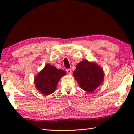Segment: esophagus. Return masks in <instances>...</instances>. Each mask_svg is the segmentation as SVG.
I'll list each match as a JSON object with an SVG mask.
<instances>
[{"label": "esophagus", "mask_w": 134, "mask_h": 134, "mask_svg": "<svg viewBox=\"0 0 134 134\" xmlns=\"http://www.w3.org/2000/svg\"><path fill=\"white\" fill-rule=\"evenodd\" d=\"M66 71H67L69 74H71V69H68L66 70Z\"/></svg>", "instance_id": "1"}]
</instances>
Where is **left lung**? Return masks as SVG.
Listing matches in <instances>:
<instances>
[{
	"instance_id": "left-lung-1",
	"label": "left lung",
	"mask_w": 134,
	"mask_h": 134,
	"mask_svg": "<svg viewBox=\"0 0 134 134\" xmlns=\"http://www.w3.org/2000/svg\"><path fill=\"white\" fill-rule=\"evenodd\" d=\"M73 76L81 89L92 92L103 81L102 69L94 63L83 60L76 65Z\"/></svg>"
}]
</instances>
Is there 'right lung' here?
Returning a JSON list of instances; mask_svg holds the SVG:
<instances>
[{
  "mask_svg": "<svg viewBox=\"0 0 134 134\" xmlns=\"http://www.w3.org/2000/svg\"><path fill=\"white\" fill-rule=\"evenodd\" d=\"M65 71L57 69L50 64H47L44 69L35 78L37 89L42 94L48 95L54 92L60 79L65 74Z\"/></svg>",
  "mask_w": 134,
  "mask_h": 134,
  "instance_id": "obj_1",
  "label": "right lung"
}]
</instances>
